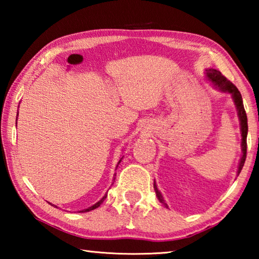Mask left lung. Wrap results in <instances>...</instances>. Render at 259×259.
<instances>
[{"label": "left lung", "instance_id": "left-lung-1", "mask_svg": "<svg viewBox=\"0 0 259 259\" xmlns=\"http://www.w3.org/2000/svg\"><path fill=\"white\" fill-rule=\"evenodd\" d=\"M205 74H207L208 80L212 83V85L216 88V89L223 91V93H229L231 94L232 98H233V102L235 104L236 111H238L239 120H240V126H241V136H242V143H241V148H242V155H241L240 163H239V169H238V175L241 172V170L243 168L245 156H247V135H248V120H247V114H245L244 107H243V102L242 97H241L240 91L238 90L233 83L227 80V78L223 75V74L217 71V69L213 68H208L205 69ZM154 190L156 193L157 199H159L162 204H164V207L168 208V205L164 202L163 196H162L161 192L157 190L156 184L154 182Z\"/></svg>", "mask_w": 259, "mask_h": 259}]
</instances>
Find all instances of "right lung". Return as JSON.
I'll list each match as a JSON object with an SVG mask.
<instances>
[{
    "label": "right lung",
    "instance_id": "add662e5",
    "mask_svg": "<svg viewBox=\"0 0 259 259\" xmlns=\"http://www.w3.org/2000/svg\"><path fill=\"white\" fill-rule=\"evenodd\" d=\"M17 115H18V114H17ZM122 159H123V156H122L121 159H120V161L117 162V165L120 164V162L122 161ZM117 165H116V166H117ZM114 176H115V175H114ZM106 196H107V194H105V195L103 196V198H102V200H99L97 203H95L94 205H91V207H89V208H88V209H83V210H81V211H78V212H87V211H91V210H94V209H96V208H98L99 205L104 202V200L106 199ZM50 204H51V205H54V204H52V203H50ZM55 207H56V205H55Z\"/></svg>",
    "mask_w": 259,
    "mask_h": 259
}]
</instances>
